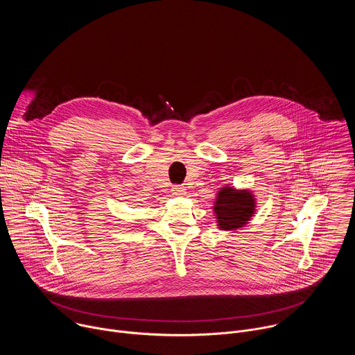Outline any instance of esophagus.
Listing matches in <instances>:
<instances>
[{
    "label": "esophagus",
    "instance_id": "34e87169",
    "mask_svg": "<svg viewBox=\"0 0 355 355\" xmlns=\"http://www.w3.org/2000/svg\"><path fill=\"white\" fill-rule=\"evenodd\" d=\"M173 193L177 195V196H182V195L187 193V189L184 187H181V185H174L173 187Z\"/></svg>",
    "mask_w": 355,
    "mask_h": 355
}]
</instances>
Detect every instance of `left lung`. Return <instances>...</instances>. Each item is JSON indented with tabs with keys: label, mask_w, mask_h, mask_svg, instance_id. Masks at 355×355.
Here are the masks:
<instances>
[{
	"label": "left lung",
	"mask_w": 355,
	"mask_h": 355,
	"mask_svg": "<svg viewBox=\"0 0 355 355\" xmlns=\"http://www.w3.org/2000/svg\"><path fill=\"white\" fill-rule=\"evenodd\" d=\"M256 212V198L248 189H236L225 185L219 189L214 214L220 230H237L244 227Z\"/></svg>",
	"instance_id": "1"
}]
</instances>
